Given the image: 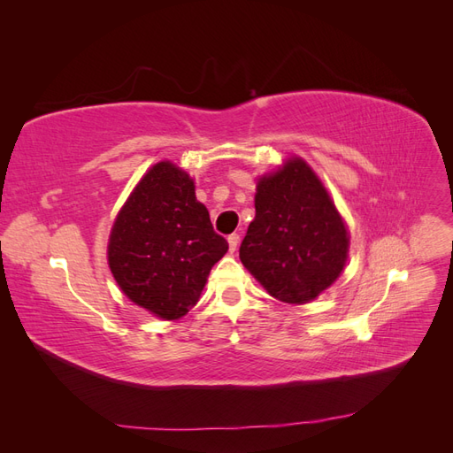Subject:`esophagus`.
<instances>
[{"label": "esophagus", "instance_id": "1", "mask_svg": "<svg viewBox=\"0 0 453 453\" xmlns=\"http://www.w3.org/2000/svg\"><path fill=\"white\" fill-rule=\"evenodd\" d=\"M238 243H240V234H236V232H234V234L228 236V250H230V253L236 251Z\"/></svg>", "mask_w": 453, "mask_h": 453}]
</instances>
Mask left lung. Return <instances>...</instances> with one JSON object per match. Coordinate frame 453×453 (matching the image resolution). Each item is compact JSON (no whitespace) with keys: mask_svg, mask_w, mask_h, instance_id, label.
<instances>
[{"mask_svg":"<svg viewBox=\"0 0 453 453\" xmlns=\"http://www.w3.org/2000/svg\"><path fill=\"white\" fill-rule=\"evenodd\" d=\"M348 230L331 196L300 158L257 185L255 219L240 258L260 285L287 304L313 300L344 270Z\"/></svg>","mask_w":453,"mask_h":453,"instance_id":"obj_1","label":"left lung"}]
</instances>
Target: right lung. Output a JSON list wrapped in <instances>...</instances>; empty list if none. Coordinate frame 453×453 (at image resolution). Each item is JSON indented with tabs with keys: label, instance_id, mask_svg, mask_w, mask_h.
<instances>
[{
	"label": "right lung",
	"instance_id": "add662e5",
	"mask_svg": "<svg viewBox=\"0 0 453 453\" xmlns=\"http://www.w3.org/2000/svg\"><path fill=\"white\" fill-rule=\"evenodd\" d=\"M226 251L193 180L172 162H158L120 210L107 257L132 303L162 319H180L198 303L211 266Z\"/></svg>",
	"mask_w": 453,
	"mask_h": 453
}]
</instances>
